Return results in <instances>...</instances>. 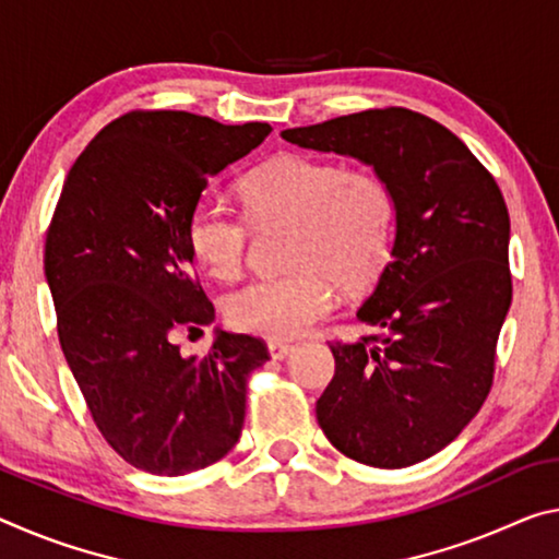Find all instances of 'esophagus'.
Here are the masks:
<instances>
[{
	"label": "esophagus",
	"instance_id": "obj_1",
	"mask_svg": "<svg viewBox=\"0 0 559 559\" xmlns=\"http://www.w3.org/2000/svg\"><path fill=\"white\" fill-rule=\"evenodd\" d=\"M294 350V345L290 343H283V341H269V353L273 360H283L288 356V353Z\"/></svg>",
	"mask_w": 559,
	"mask_h": 559
}]
</instances>
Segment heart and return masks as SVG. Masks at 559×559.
Instances as JSON below:
<instances>
[{
  "label": "heart",
  "mask_w": 559,
  "mask_h": 559,
  "mask_svg": "<svg viewBox=\"0 0 559 559\" xmlns=\"http://www.w3.org/2000/svg\"><path fill=\"white\" fill-rule=\"evenodd\" d=\"M243 211L221 197H201L189 216V246L211 276L234 281L243 271L248 218L259 226H294L283 276L255 278L224 300L236 331L294 338L333 308V281L366 288L393 248L395 197L373 171L331 158L288 154L243 179Z\"/></svg>",
  "instance_id": "1"
}]
</instances>
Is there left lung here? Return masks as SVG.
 Returning a JSON list of instances; mask_svg holds the SVG:
<instances>
[{
    "label": "left lung",
    "mask_w": 559,
    "mask_h": 559,
    "mask_svg": "<svg viewBox=\"0 0 559 559\" xmlns=\"http://www.w3.org/2000/svg\"><path fill=\"white\" fill-rule=\"evenodd\" d=\"M281 136L360 158L391 186V261L358 308L380 333L331 343L335 376L316 418L333 448L362 465L420 463L460 436L492 388L512 300L500 186L453 131L403 106Z\"/></svg>",
    "instance_id": "8db88e82"
}]
</instances>
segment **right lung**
<instances>
[{"mask_svg": "<svg viewBox=\"0 0 559 559\" xmlns=\"http://www.w3.org/2000/svg\"><path fill=\"white\" fill-rule=\"evenodd\" d=\"M269 131L129 111L67 174L44 246L59 343L96 428L139 471H201L241 438L248 376L269 348L221 331L206 356H181V335L214 321L186 228L209 176Z\"/></svg>", "mask_w": 559, "mask_h": 559, "instance_id": "right-lung-1", "label": "right lung"}]
</instances>
